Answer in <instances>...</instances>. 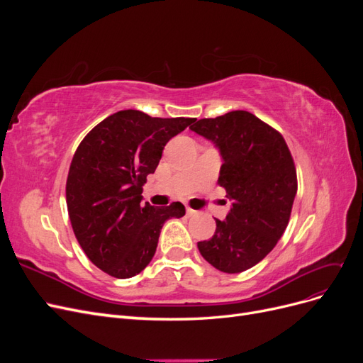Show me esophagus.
<instances>
[{
	"instance_id": "obj_1",
	"label": "esophagus",
	"mask_w": 363,
	"mask_h": 363,
	"mask_svg": "<svg viewBox=\"0 0 363 363\" xmlns=\"http://www.w3.org/2000/svg\"><path fill=\"white\" fill-rule=\"evenodd\" d=\"M195 215H196V211H194L191 207H186V216H195Z\"/></svg>"
}]
</instances>
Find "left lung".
Listing matches in <instances>:
<instances>
[{
  "label": "left lung",
  "instance_id": "8db88e82",
  "mask_svg": "<svg viewBox=\"0 0 363 363\" xmlns=\"http://www.w3.org/2000/svg\"><path fill=\"white\" fill-rule=\"evenodd\" d=\"M189 128L221 151L218 184L233 201L199 250L216 269L242 272L265 257L288 227L298 188L292 155L280 131L245 111L204 118Z\"/></svg>",
  "mask_w": 363,
  "mask_h": 363
}]
</instances>
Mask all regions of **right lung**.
<instances>
[{"label":"right lung","instance_id":"obj_1","mask_svg":"<svg viewBox=\"0 0 363 363\" xmlns=\"http://www.w3.org/2000/svg\"><path fill=\"white\" fill-rule=\"evenodd\" d=\"M195 118H152L121 111L103 119L77 147L67 179L74 235L95 267L116 279L135 277L155 256L160 230L184 206L142 204L147 175L163 147Z\"/></svg>","mask_w":363,"mask_h":363}]
</instances>
